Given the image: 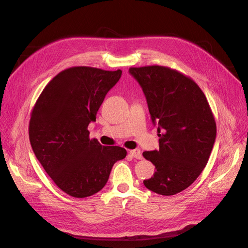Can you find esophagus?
I'll list each match as a JSON object with an SVG mask.
<instances>
[{
  "instance_id": "34e87169",
  "label": "esophagus",
  "mask_w": 248,
  "mask_h": 248,
  "mask_svg": "<svg viewBox=\"0 0 248 248\" xmlns=\"http://www.w3.org/2000/svg\"><path fill=\"white\" fill-rule=\"evenodd\" d=\"M130 156H132L133 158H137V159H141V153L139 149H134V150H130L129 151Z\"/></svg>"
}]
</instances>
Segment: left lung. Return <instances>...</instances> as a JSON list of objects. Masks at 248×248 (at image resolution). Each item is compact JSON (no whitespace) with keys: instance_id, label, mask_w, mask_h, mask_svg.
<instances>
[{"instance_id":"left-lung-1","label":"left lung","mask_w":248,"mask_h":248,"mask_svg":"<svg viewBox=\"0 0 248 248\" xmlns=\"http://www.w3.org/2000/svg\"><path fill=\"white\" fill-rule=\"evenodd\" d=\"M158 126L159 150L142 156L156 169L144 180L148 189L174 196L190 186L204 170L216 138V123L204 92L189 77L170 67H131Z\"/></svg>"}]
</instances>
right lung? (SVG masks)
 Instances as JSON below:
<instances>
[{
    "label": "right lung",
    "mask_w": 248,
    "mask_h": 248,
    "mask_svg": "<svg viewBox=\"0 0 248 248\" xmlns=\"http://www.w3.org/2000/svg\"><path fill=\"white\" fill-rule=\"evenodd\" d=\"M122 71L70 67L43 89L31 112L29 138L33 151L52 181L78 199L93 196L107 184L115 162L126 157L118 146L89 138L104 97Z\"/></svg>",
    "instance_id": "right-lung-1"
}]
</instances>
